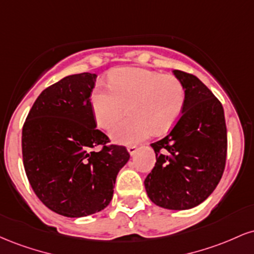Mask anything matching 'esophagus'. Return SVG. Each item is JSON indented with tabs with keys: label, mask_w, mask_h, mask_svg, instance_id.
Instances as JSON below:
<instances>
[{
	"label": "esophagus",
	"mask_w": 254,
	"mask_h": 254,
	"mask_svg": "<svg viewBox=\"0 0 254 254\" xmlns=\"http://www.w3.org/2000/svg\"><path fill=\"white\" fill-rule=\"evenodd\" d=\"M127 151H129L130 155H135L137 151V147L136 145H129V147H127Z\"/></svg>",
	"instance_id": "obj_1"
}]
</instances>
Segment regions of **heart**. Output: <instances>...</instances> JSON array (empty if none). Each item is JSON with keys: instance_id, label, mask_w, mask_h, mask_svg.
I'll list each match as a JSON object with an SVG mask.
<instances>
[{"instance_id": "b5f03b06", "label": "heart", "mask_w": 254, "mask_h": 254, "mask_svg": "<svg viewBox=\"0 0 254 254\" xmlns=\"http://www.w3.org/2000/svg\"><path fill=\"white\" fill-rule=\"evenodd\" d=\"M111 86L99 84L92 95L97 124L110 129L130 106L129 120L112 127L110 136L116 143L132 144L151 132L164 133L176 124L185 104L183 83L172 75L142 68L115 69Z\"/></svg>"}]
</instances>
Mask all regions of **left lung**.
I'll use <instances>...</instances> for the list:
<instances>
[{"label":"left lung","mask_w":254,"mask_h":254,"mask_svg":"<svg viewBox=\"0 0 254 254\" xmlns=\"http://www.w3.org/2000/svg\"><path fill=\"white\" fill-rule=\"evenodd\" d=\"M185 89V104L176 127L151 143L156 164L144 180L149 199L170 210L203 203L222 178L227 157L223 107L194 75L173 70Z\"/></svg>","instance_id":"1"}]
</instances>
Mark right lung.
Wrapping results in <instances>:
<instances>
[{
  "instance_id": "obj_1",
  "label": "right lung",
  "mask_w": 254,
  "mask_h": 254,
  "mask_svg": "<svg viewBox=\"0 0 254 254\" xmlns=\"http://www.w3.org/2000/svg\"><path fill=\"white\" fill-rule=\"evenodd\" d=\"M97 74L62 78L40 93L22 127L26 176L45 206L65 217L104 210L113 197L119 171L130 154L106 145L97 129L90 94ZM103 145L101 151H93Z\"/></svg>"
}]
</instances>
